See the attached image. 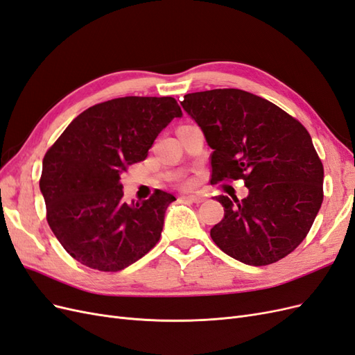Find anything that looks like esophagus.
Here are the masks:
<instances>
[{
  "label": "esophagus",
  "mask_w": 355,
  "mask_h": 355,
  "mask_svg": "<svg viewBox=\"0 0 355 355\" xmlns=\"http://www.w3.org/2000/svg\"><path fill=\"white\" fill-rule=\"evenodd\" d=\"M182 198L187 200V201H191V202H196V204H200V202H202V201H204V198H202V197H200V196H189V194H187V196H182Z\"/></svg>",
  "instance_id": "obj_1"
}]
</instances>
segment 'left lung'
<instances>
[{
    "label": "left lung",
    "instance_id": "left-lung-1",
    "mask_svg": "<svg viewBox=\"0 0 355 355\" xmlns=\"http://www.w3.org/2000/svg\"><path fill=\"white\" fill-rule=\"evenodd\" d=\"M202 128L210 184L243 179L249 196H219L223 219L210 230L222 252L245 265L283 259L304 241L323 202V163L306 128L272 102L239 89L184 96Z\"/></svg>",
    "mask_w": 355,
    "mask_h": 355
}]
</instances>
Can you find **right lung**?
Listing matches in <instances>:
<instances>
[{
	"mask_svg": "<svg viewBox=\"0 0 355 355\" xmlns=\"http://www.w3.org/2000/svg\"><path fill=\"white\" fill-rule=\"evenodd\" d=\"M173 98L125 96L90 106L65 128L42 159L40 189L47 222L75 261L121 271L158 243L176 198L157 189L127 204L120 175L148 157L159 132L180 116Z\"/></svg>",
	"mask_w": 355,
	"mask_h": 355,
	"instance_id": "obj_1",
	"label": "right lung"
}]
</instances>
